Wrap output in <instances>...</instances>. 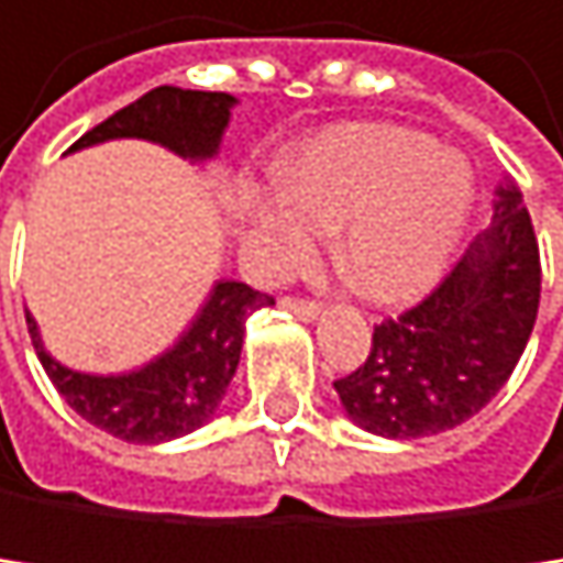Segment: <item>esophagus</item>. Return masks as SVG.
Wrapping results in <instances>:
<instances>
[{
  "mask_svg": "<svg viewBox=\"0 0 563 563\" xmlns=\"http://www.w3.org/2000/svg\"><path fill=\"white\" fill-rule=\"evenodd\" d=\"M284 303L294 317H300V320H317V313H320V303L317 300H300V297H284L279 300Z\"/></svg>",
  "mask_w": 563,
  "mask_h": 563,
  "instance_id": "obj_1",
  "label": "esophagus"
}]
</instances>
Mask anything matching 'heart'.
<instances>
[{
    "instance_id": "obj_1",
    "label": "heart",
    "mask_w": 563,
    "mask_h": 563,
    "mask_svg": "<svg viewBox=\"0 0 563 563\" xmlns=\"http://www.w3.org/2000/svg\"><path fill=\"white\" fill-rule=\"evenodd\" d=\"M473 209V175L435 141L388 124H344L284 165V196L256 209V260L300 266L317 232L334 235V266L372 303L412 300L435 284Z\"/></svg>"
}]
</instances>
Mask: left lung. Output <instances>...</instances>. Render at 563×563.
<instances>
[{
	"instance_id": "obj_1",
	"label": "left lung",
	"mask_w": 563,
	"mask_h": 563,
	"mask_svg": "<svg viewBox=\"0 0 563 563\" xmlns=\"http://www.w3.org/2000/svg\"><path fill=\"white\" fill-rule=\"evenodd\" d=\"M540 303V250L514 185L496 188L493 225L412 310L382 320L372 351L338 378L354 426L385 439L456 429L507 385Z\"/></svg>"
}]
</instances>
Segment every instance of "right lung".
I'll use <instances>...</instances> for the list:
<instances>
[{"instance_id":"add662e5","label":"right lung","mask_w":563,"mask_h":563,"mask_svg":"<svg viewBox=\"0 0 563 563\" xmlns=\"http://www.w3.org/2000/svg\"><path fill=\"white\" fill-rule=\"evenodd\" d=\"M232 103L235 97L229 93L155 87L134 103L121 107L118 114H111L93 131H87L70 151L114 137H144L165 144L188 162H206L219 151ZM269 303L273 297L246 284L219 279L199 317L188 323V331L175 341V347L128 375L74 372L43 347L30 310L26 323L49 382L80 419L124 442L155 445L196 432L216 416L243 354L246 317Z\"/></svg>"}]
</instances>
